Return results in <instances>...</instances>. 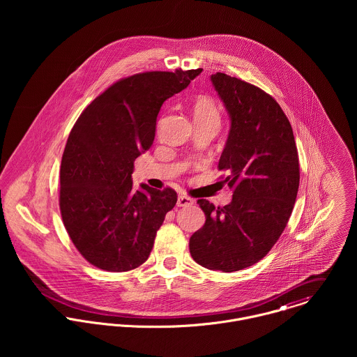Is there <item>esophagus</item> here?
I'll list each match as a JSON object with an SVG mask.
<instances>
[{"mask_svg":"<svg viewBox=\"0 0 357 357\" xmlns=\"http://www.w3.org/2000/svg\"><path fill=\"white\" fill-rule=\"evenodd\" d=\"M191 204H194V199H192V198H190V197H187V195H178V198H177V206L184 207V206H191Z\"/></svg>","mask_w":357,"mask_h":357,"instance_id":"34e87169","label":"esophagus"}]
</instances>
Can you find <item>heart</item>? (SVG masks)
Listing matches in <instances>:
<instances>
[{
	"label": "heart",
	"mask_w": 357,
	"mask_h": 357,
	"mask_svg": "<svg viewBox=\"0 0 357 357\" xmlns=\"http://www.w3.org/2000/svg\"><path fill=\"white\" fill-rule=\"evenodd\" d=\"M194 118L195 122H218L220 123V109L215 102L207 96L197 98L194 104Z\"/></svg>",
	"instance_id": "b5f03b06"
}]
</instances>
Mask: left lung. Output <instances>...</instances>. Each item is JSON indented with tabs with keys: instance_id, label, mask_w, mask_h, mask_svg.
I'll return each mask as SVG.
<instances>
[{
	"instance_id": "left-lung-1",
	"label": "left lung",
	"mask_w": 357,
	"mask_h": 357,
	"mask_svg": "<svg viewBox=\"0 0 357 357\" xmlns=\"http://www.w3.org/2000/svg\"><path fill=\"white\" fill-rule=\"evenodd\" d=\"M211 82L231 118L218 170L234 195L224 207L198 201L206 221L191 236L190 253L207 269L235 272L264 258L284 231L300 185L298 151L271 95L224 73Z\"/></svg>"
}]
</instances>
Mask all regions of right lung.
Instances as JSON below:
<instances>
[{"mask_svg":"<svg viewBox=\"0 0 357 357\" xmlns=\"http://www.w3.org/2000/svg\"><path fill=\"white\" fill-rule=\"evenodd\" d=\"M202 73L147 71L122 78L73 126L60 166L59 206L70 239L102 271L126 272L151 253L156 231L177 202L172 188L133 190V162L150 150L165 100Z\"/></svg>","mask_w":357,"mask_h":357,"instance_id":"add662e5","label":"right lung"}]
</instances>
